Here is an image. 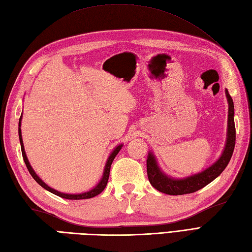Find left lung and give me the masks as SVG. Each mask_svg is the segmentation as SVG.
<instances>
[{
	"instance_id": "left-lung-1",
	"label": "left lung",
	"mask_w": 252,
	"mask_h": 252,
	"mask_svg": "<svg viewBox=\"0 0 252 252\" xmlns=\"http://www.w3.org/2000/svg\"><path fill=\"white\" fill-rule=\"evenodd\" d=\"M225 94L228 103V121H227V137L225 148L217 161L211 167L203 170L202 172L194 175L187 176L185 179H173L164 174L160 170L159 165L156 161V158L153 153H148L147 158V175L151 184L157 190L164 192L168 195H184L195 192L201 189L209 183L217 179L223 170L226 168L235 147V141H236V130H235L234 123V103L229 95L228 91L225 90Z\"/></svg>"
}]
</instances>
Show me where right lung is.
<instances>
[{
	"mask_svg": "<svg viewBox=\"0 0 252 252\" xmlns=\"http://www.w3.org/2000/svg\"><path fill=\"white\" fill-rule=\"evenodd\" d=\"M20 126H21V116H20V119H19V125H18V134H19V141H20V146H21V153H23V158H24V161L26 163V167L27 169H28L29 173L31 174L32 178H33L35 180V182L39 185H41L43 189H45L46 190H49L51 192H53L54 195H57L60 196L62 198H65V199H72V200H79V199H88V198H92V197H95L97 196L98 194H100L101 191L104 190V189L107 185V182H108V179H109V172H110V165L112 163V161H114L115 157L118 155V153L120 152V149L122 147V144L119 146H117L114 151H112V153L110 154V156L108 157V159H107V162H106V165H105V169H104V173H103V178H101V180L99 181V183L96 185L94 189H92L89 191H85V192H81V194H65V192H61L58 191L54 189H52V187H50L49 185H46L43 181H42L39 176L36 175V173L34 172V170L32 169V167L29 163V160L28 158H27V155H26V152H25V147H24V143H23V137H21V129H20Z\"/></svg>",
	"mask_w": 252,
	"mask_h": 252,
	"instance_id": "1",
	"label": "right lung"
}]
</instances>
